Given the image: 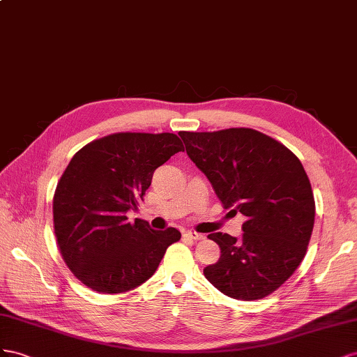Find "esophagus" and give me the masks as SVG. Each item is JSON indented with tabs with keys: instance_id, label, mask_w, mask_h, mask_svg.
<instances>
[{
	"instance_id": "esophagus-1",
	"label": "esophagus",
	"mask_w": 357,
	"mask_h": 357,
	"mask_svg": "<svg viewBox=\"0 0 357 357\" xmlns=\"http://www.w3.org/2000/svg\"><path fill=\"white\" fill-rule=\"evenodd\" d=\"M184 236H185V238H190V239H192V241H202V239H205V236H203L202 233H197V231H185Z\"/></svg>"
}]
</instances>
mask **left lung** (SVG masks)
Listing matches in <instances>:
<instances>
[{
	"instance_id": "left-lung-1",
	"label": "left lung",
	"mask_w": 357,
	"mask_h": 357,
	"mask_svg": "<svg viewBox=\"0 0 357 357\" xmlns=\"http://www.w3.org/2000/svg\"><path fill=\"white\" fill-rule=\"evenodd\" d=\"M179 136L222 206L247 218L239 239L221 231L208 235L221 256L203 273L233 299L266 298L298 269L311 239L315 203L302 162L252 128L181 131Z\"/></svg>"
}]
</instances>
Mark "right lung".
I'll return each mask as SVG.
<instances>
[{"instance_id":"right-lung-1","label":"right lung","mask_w":357,"mask_h":357,"mask_svg":"<svg viewBox=\"0 0 357 357\" xmlns=\"http://www.w3.org/2000/svg\"><path fill=\"white\" fill-rule=\"evenodd\" d=\"M184 149L173 133H115L77 151L54 196L58 247L70 271L98 293L139 287L157 271L181 231L128 222L157 167Z\"/></svg>"}]
</instances>
